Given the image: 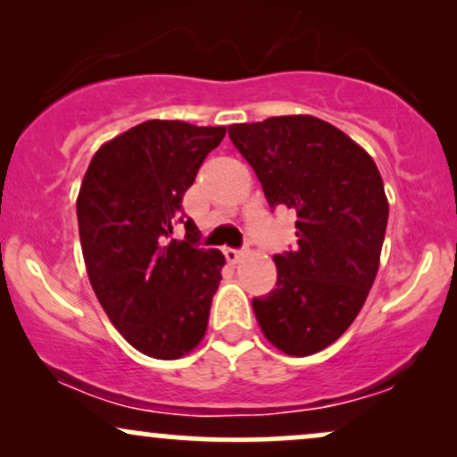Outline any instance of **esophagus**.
<instances>
[{"mask_svg":"<svg viewBox=\"0 0 457 457\" xmlns=\"http://www.w3.org/2000/svg\"><path fill=\"white\" fill-rule=\"evenodd\" d=\"M223 255H225V260L229 262V264H236V262H240V258H243L245 253L240 249H232V246H225Z\"/></svg>","mask_w":457,"mask_h":457,"instance_id":"34e87169","label":"esophagus"}]
</instances>
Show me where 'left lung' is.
<instances>
[{"instance_id": "left-lung-1", "label": "left lung", "mask_w": 457, "mask_h": 457, "mask_svg": "<svg viewBox=\"0 0 457 457\" xmlns=\"http://www.w3.org/2000/svg\"><path fill=\"white\" fill-rule=\"evenodd\" d=\"M228 133L272 211L296 212V246L275 255L277 286L253 298L255 318L281 353H320L359 316L378 272L389 221L378 167L313 115L232 124Z\"/></svg>"}]
</instances>
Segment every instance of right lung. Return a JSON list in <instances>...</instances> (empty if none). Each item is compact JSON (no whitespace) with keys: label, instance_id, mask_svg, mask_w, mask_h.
<instances>
[{"label":"right lung","instance_id":"right-lung-1","mask_svg":"<svg viewBox=\"0 0 457 457\" xmlns=\"http://www.w3.org/2000/svg\"><path fill=\"white\" fill-rule=\"evenodd\" d=\"M223 127L148 120L94 154L77 197L83 260L98 303L124 339L152 359H178L202 342L225 264L199 249L182 197ZM178 222L185 241L173 238Z\"/></svg>","mask_w":457,"mask_h":457}]
</instances>
